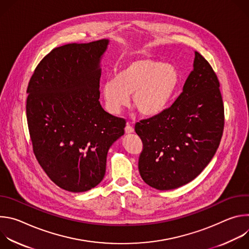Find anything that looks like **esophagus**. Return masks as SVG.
I'll return each instance as SVG.
<instances>
[{"label":"esophagus","instance_id":"esophagus-1","mask_svg":"<svg viewBox=\"0 0 249 249\" xmlns=\"http://www.w3.org/2000/svg\"><path fill=\"white\" fill-rule=\"evenodd\" d=\"M125 132H126V134H132V133H134V128L131 126V124H130L129 122H127V124H126Z\"/></svg>","mask_w":249,"mask_h":249}]
</instances>
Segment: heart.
<instances>
[{
  "label": "heart",
  "mask_w": 249,
  "mask_h": 249,
  "mask_svg": "<svg viewBox=\"0 0 249 249\" xmlns=\"http://www.w3.org/2000/svg\"><path fill=\"white\" fill-rule=\"evenodd\" d=\"M179 82L176 68L150 57L127 60L116 72L115 78L105 81L102 94L106 108L118 114L129 102L145 116L160 112L167 104Z\"/></svg>",
  "instance_id": "obj_1"
}]
</instances>
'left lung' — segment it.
<instances>
[{
	"mask_svg": "<svg viewBox=\"0 0 249 249\" xmlns=\"http://www.w3.org/2000/svg\"><path fill=\"white\" fill-rule=\"evenodd\" d=\"M224 125L218 77L195 51L193 71L179 96L169 107L135 125L143 142L138 163L141 177L158 190L192 181L215 156Z\"/></svg>",
	"mask_w": 249,
	"mask_h": 249,
	"instance_id": "left-lung-1",
	"label": "left lung"
}]
</instances>
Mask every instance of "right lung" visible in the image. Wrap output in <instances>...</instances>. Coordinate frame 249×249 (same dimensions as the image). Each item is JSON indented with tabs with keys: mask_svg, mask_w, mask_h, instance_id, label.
I'll use <instances>...</instances> for the list:
<instances>
[{
	"mask_svg": "<svg viewBox=\"0 0 249 249\" xmlns=\"http://www.w3.org/2000/svg\"><path fill=\"white\" fill-rule=\"evenodd\" d=\"M108 39L54 48L29 81L26 118L33 153L49 178L70 192L101 182L106 157L126 121L99 102L100 60Z\"/></svg>",
	"mask_w": 249,
	"mask_h": 249,
	"instance_id": "right-lung-1",
	"label": "right lung"
}]
</instances>
